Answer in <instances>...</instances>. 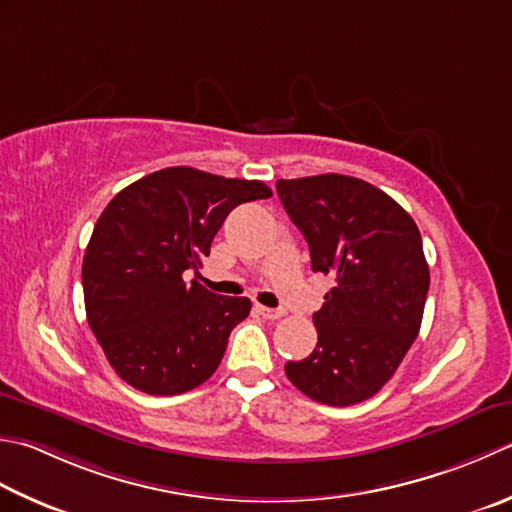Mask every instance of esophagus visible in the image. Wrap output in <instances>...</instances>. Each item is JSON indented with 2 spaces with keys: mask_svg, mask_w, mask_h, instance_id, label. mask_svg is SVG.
I'll return each mask as SVG.
<instances>
[{
  "mask_svg": "<svg viewBox=\"0 0 512 512\" xmlns=\"http://www.w3.org/2000/svg\"><path fill=\"white\" fill-rule=\"evenodd\" d=\"M255 310H257V313L262 315L264 319H279V317H284V310H282V308H268V306L257 304Z\"/></svg>",
  "mask_w": 512,
  "mask_h": 512,
  "instance_id": "1",
  "label": "esophagus"
}]
</instances>
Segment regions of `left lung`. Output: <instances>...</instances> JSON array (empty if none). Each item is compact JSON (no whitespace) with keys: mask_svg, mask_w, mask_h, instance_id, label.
Returning <instances> with one entry per match:
<instances>
[{"mask_svg":"<svg viewBox=\"0 0 512 512\" xmlns=\"http://www.w3.org/2000/svg\"><path fill=\"white\" fill-rule=\"evenodd\" d=\"M277 195L302 230L315 273L333 277L313 315L317 346L286 377L328 406L373 397L422 326L430 273L406 210L364 179L326 173L279 179Z\"/></svg>","mask_w":512,"mask_h":512,"instance_id":"obj_1","label":"left lung"}]
</instances>
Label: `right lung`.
<instances>
[{
	"label": "right lung",
	"mask_w": 512,
	"mask_h": 512,
	"mask_svg": "<svg viewBox=\"0 0 512 512\" xmlns=\"http://www.w3.org/2000/svg\"><path fill=\"white\" fill-rule=\"evenodd\" d=\"M273 193L204 170H157L110 199L84 255L88 326L115 373L148 395H179L215 373L248 297L206 290L190 273L230 210Z\"/></svg>",
	"instance_id": "right-lung-1"
}]
</instances>
